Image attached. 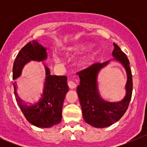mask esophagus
Masks as SVG:
<instances>
[{
  "mask_svg": "<svg viewBox=\"0 0 147 147\" xmlns=\"http://www.w3.org/2000/svg\"><path fill=\"white\" fill-rule=\"evenodd\" d=\"M68 86H69L70 89H75L76 88L77 84L75 82H73V81H69L68 82Z\"/></svg>",
  "mask_w": 147,
  "mask_h": 147,
  "instance_id": "34e87169",
  "label": "esophagus"
}]
</instances>
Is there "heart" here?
<instances>
[{
	"label": "heart",
	"mask_w": 147,
	"mask_h": 147,
	"mask_svg": "<svg viewBox=\"0 0 147 147\" xmlns=\"http://www.w3.org/2000/svg\"><path fill=\"white\" fill-rule=\"evenodd\" d=\"M91 47V44L84 42V43H78L75 45H71L66 48V53L67 54H77V53H80L83 51L88 50ZM96 55H97V52L92 51L88 53H86L78 60V65L82 68H87L88 67L91 66L93 64L94 61L95 60ZM55 63H59L60 60L57 57H54Z\"/></svg>",
	"instance_id": "obj_1"
}]
</instances>
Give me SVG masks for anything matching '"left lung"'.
<instances>
[{"label": "left lung", "instance_id": "1", "mask_svg": "<svg viewBox=\"0 0 147 147\" xmlns=\"http://www.w3.org/2000/svg\"><path fill=\"white\" fill-rule=\"evenodd\" d=\"M113 60L123 66L127 73L125 84V96L118 102H109L104 100L99 90L98 75L102 69L108 65L109 61L95 63L90 67L78 72L80 82L78 86L77 92L82 107L84 121L96 128L109 127L120 119L128 108L132 94V75L130 69L129 61L127 55L116 43H113Z\"/></svg>", "mask_w": 147, "mask_h": 147}]
</instances>
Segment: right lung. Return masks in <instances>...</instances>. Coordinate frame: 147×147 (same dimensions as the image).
I'll return each mask as SVG.
<instances>
[{"mask_svg":"<svg viewBox=\"0 0 147 147\" xmlns=\"http://www.w3.org/2000/svg\"><path fill=\"white\" fill-rule=\"evenodd\" d=\"M47 59V48L32 40L26 44L18 54L13 67V79L21 75L26 64L31 61L42 62ZM45 81L42 94L39 100L33 103L23 102L16 94L17 85L15 82L14 94L19 107L30 124L40 128H50L59 124L62 119V110L66 94L69 90L66 76L51 75L45 63Z\"/></svg>","mask_w":147,"mask_h":147,"instance_id":"1","label":"right lung"}]
</instances>
